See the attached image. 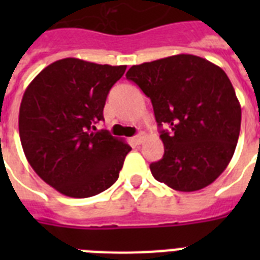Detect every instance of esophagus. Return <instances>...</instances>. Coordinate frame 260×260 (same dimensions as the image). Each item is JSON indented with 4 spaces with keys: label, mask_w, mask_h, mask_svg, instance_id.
Returning a JSON list of instances; mask_svg holds the SVG:
<instances>
[{
    "label": "esophagus",
    "mask_w": 260,
    "mask_h": 260,
    "mask_svg": "<svg viewBox=\"0 0 260 260\" xmlns=\"http://www.w3.org/2000/svg\"><path fill=\"white\" fill-rule=\"evenodd\" d=\"M144 138H146V134H144V132H140V134L136 135V136L134 138L135 144H142L143 140H144Z\"/></svg>",
    "instance_id": "34e87169"
}]
</instances>
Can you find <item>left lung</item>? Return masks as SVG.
Wrapping results in <instances>:
<instances>
[{
    "instance_id": "8db88e82",
    "label": "left lung",
    "mask_w": 260,
    "mask_h": 260,
    "mask_svg": "<svg viewBox=\"0 0 260 260\" xmlns=\"http://www.w3.org/2000/svg\"><path fill=\"white\" fill-rule=\"evenodd\" d=\"M125 77L152 102L165 144L163 158L150 165L155 179L178 191H196L216 181L234 156L242 122L224 70L181 54L132 66Z\"/></svg>"
}]
</instances>
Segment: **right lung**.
<instances>
[{"label": "right lung", "mask_w": 260, "mask_h": 260, "mask_svg": "<svg viewBox=\"0 0 260 260\" xmlns=\"http://www.w3.org/2000/svg\"><path fill=\"white\" fill-rule=\"evenodd\" d=\"M125 69L60 59L40 71L22 95L18 131L26 160L67 197H91L117 181L131 147L95 131V124Z\"/></svg>", "instance_id": "add662e5"}]
</instances>
